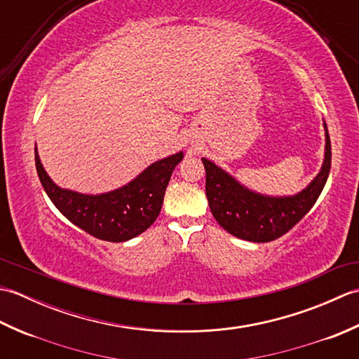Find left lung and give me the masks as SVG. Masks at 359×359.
Instances as JSON below:
<instances>
[{"label": "left lung", "instance_id": "1", "mask_svg": "<svg viewBox=\"0 0 359 359\" xmlns=\"http://www.w3.org/2000/svg\"><path fill=\"white\" fill-rule=\"evenodd\" d=\"M325 126V158L311 184L292 197H266L248 191L231 175L202 158L207 182L205 193L212 216L225 231L250 242H270L284 236L307 215L318 201L332 165L330 137Z\"/></svg>", "mask_w": 359, "mask_h": 359}]
</instances>
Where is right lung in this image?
<instances>
[{
	"instance_id": "add662e5",
	"label": "right lung",
	"mask_w": 359,
	"mask_h": 359,
	"mask_svg": "<svg viewBox=\"0 0 359 359\" xmlns=\"http://www.w3.org/2000/svg\"><path fill=\"white\" fill-rule=\"evenodd\" d=\"M182 152L148 166L131 184L116 191L86 196L57 187L46 174L35 149V166L44 191L62 215L83 231L108 242L135 238L156 222L172 170Z\"/></svg>"
}]
</instances>
